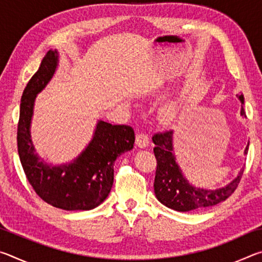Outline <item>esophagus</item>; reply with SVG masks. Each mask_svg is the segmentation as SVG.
Returning <instances> with one entry per match:
<instances>
[{
    "mask_svg": "<svg viewBox=\"0 0 262 262\" xmlns=\"http://www.w3.org/2000/svg\"><path fill=\"white\" fill-rule=\"evenodd\" d=\"M135 143L139 148H145L148 147L149 144V137L147 134L144 133H137L136 134V139H135Z\"/></svg>",
    "mask_w": 262,
    "mask_h": 262,
    "instance_id": "1",
    "label": "esophagus"
}]
</instances>
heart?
<instances>
[{
    "label": "heart",
    "mask_w": 262,
    "mask_h": 262,
    "mask_svg": "<svg viewBox=\"0 0 262 262\" xmlns=\"http://www.w3.org/2000/svg\"><path fill=\"white\" fill-rule=\"evenodd\" d=\"M181 113V105L179 104H170L164 107L161 111V120L166 123V125H171L177 119L179 118Z\"/></svg>",
    "instance_id": "obj_1"
}]
</instances>
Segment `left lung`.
Returning <instances> with one entry per match:
<instances>
[{"label":"left lung","instance_id":"8db88e82","mask_svg":"<svg viewBox=\"0 0 262 262\" xmlns=\"http://www.w3.org/2000/svg\"><path fill=\"white\" fill-rule=\"evenodd\" d=\"M242 104H244V96H239ZM241 114L246 118V112L242 105ZM172 135L173 132L165 130L156 133L152 136V142L156 147L154 148V154L157 161L156 176H155V194L159 202L171 209L177 211H190L201 210L207 207H212L227 200L237 189L241 183L242 174L232 180L228 186L219 189H203L193 187L187 180L184 178L181 170L176 163L172 148ZM248 145L245 149L247 154Z\"/></svg>","mask_w":262,"mask_h":262}]
</instances>
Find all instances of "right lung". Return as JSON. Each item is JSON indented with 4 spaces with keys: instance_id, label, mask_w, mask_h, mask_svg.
<instances>
[{
    "instance_id": "1",
    "label": "right lung",
    "mask_w": 262,
    "mask_h": 262,
    "mask_svg": "<svg viewBox=\"0 0 262 262\" xmlns=\"http://www.w3.org/2000/svg\"><path fill=\"white\" fill-rule=\"evenodd\" d=\"M57 66V52L48 51L20 99L17 147L26 179L39 198L63 210H90L99 206L113 185L118 156L134 147V129L99 121L94 139L73 163L51 166L39 161L30 136L35 96L50 82Z\"/></svg>"
}]
</instances>
